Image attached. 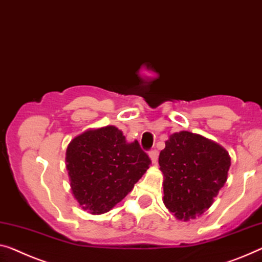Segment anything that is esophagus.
Wrapping results in <instances>:
<instances>
[{"instance_id": "34e87169", "label": "esophagus", "mask_w": 262, "mask_h": 262, "mask_svg": "<svg viewBox=\"0 0 262 262\" xmlns=\"http://www.w3.org/2000/svg\"><path fill=\"white\" fill-rule=\"evenodd\" d=\"M148 155H149V158H150V161H151V163H155L158 162V156H159V151L156 150V149H151L149 153H148Z\"/></svg>"}]
</instances>
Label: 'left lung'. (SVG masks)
<instances>
[{"label":"left lung","instance_id":"1","mask_svg":"<svg viewBox=\"0 0 262 262\" xmlns=\"http://www.w3.org/2000/svg\"><path fill=\"white\" fill-rule=\"evenodd\" d=\"M163 204L179 220L204 214L227 181L231 156L220 144L190 132L174 133L159 155Z\"/></svg>","mask_w":262,"mask_h":262}]
</instances>
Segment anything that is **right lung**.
<instances>
[{
  "instance_id": "obj_1",
  "label": "right lung",
  "mask_w": 262,
  "mask_h": 262,
  "mask_svg": "<svg viewBox=\"0 0 262 262\" xmlns=\"http://www.w3.org/2000/svg\"><path fill=\"white\" fill-rule=\"evenodd\" d=\"M149 165L139 142H127L115 126L83 132L66 151L72 193L81 208L94 215L107 213L122 201Z\"/></svg>"
}]
</instances>
